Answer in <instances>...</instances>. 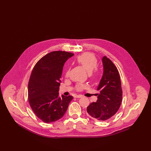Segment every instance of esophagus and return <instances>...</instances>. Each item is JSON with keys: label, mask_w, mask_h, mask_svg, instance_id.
<instances>
[{"label": "esophagus", "mask_w": 151, "mask_h": 151, "mask_svg": "<svg viewBox=\"0 0 151 151\" xmlns=\"http://www.w3.org/2000/svg\"><path fill=\"white\" fill-rule=\"evenodd\" d=\"M83 97V96L82 95H80V94H79V95H75V98H81V97Z\"/></svg>", "instance_id": "1"}]
</instances>
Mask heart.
<instances>
[{
    "label": "heart",
    "instance_id": "1",
    "mask_svg": "<svg viewBox=\"0 0 151 151\" xmlns=\"http://www.w3.org/2000/svg\"><path fill=\"white\" fill-rule=\"evenodd\" d=\"M77 62L80 65H81L82 67L86 70L88 73H91L94 70L93 73L94 78H96L99 75V70L96 68L97 66V59L93 54L86 52L82 54L81 55H79L76 58ZM69 70H67L65 73L66 76H68L69 75ZM86 86L79 84L76 88L79 91H81L83 89L86 88Z\"/></svg>",
    "mask_w": 151,
    "mask_h": 151
}]
</instances>
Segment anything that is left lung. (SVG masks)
Instances as JSON below:
<instances>
[{
	"label": "left lung",
	"instance_id": "left-lung-1",
	"mask_svg": "<svg viewBox=\"0 0 151 151\" xmlns=\"http://www.w3.org/2000/svg\"><path fill=\"white\" fill-rule=\"evenodd\" d=\"M104 73L97 90L96 102L86 108L87 114L99 121H105L118 111L122 100V89L119 73L113 62L106 57L102 58Z\"/></svg>",
	"mask_w": 151,
	"mask_h": 151
}]
</instances>
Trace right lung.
<instances>
[{
  "instance_id": "obj_1",
  "label": "right lung",
  "mask_w": 151,
  "mask_h": 151,
  "mask_svg": "<svg viewBox=\"0 0 151 151\" xmlns=\"http://www.w3.org/2000/svg\"><path fill=\"white\" fill-rule=\"evenodd\" d=\"M74 54L62 51H52L36 63L28 83V101L35 115L45 123L55 122L65 115L71 96L59 97L63 67Z\"/></svg>"
}]
</instances>
